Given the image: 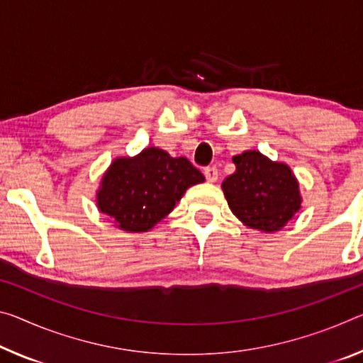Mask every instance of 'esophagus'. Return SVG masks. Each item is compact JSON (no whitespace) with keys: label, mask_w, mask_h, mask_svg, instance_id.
I'll use <instances>...</instances> for the list:
<instances>
[{"label":"esophagus","mask_w":363,"mask_h":363,"mask_svg":"<svg viewBox=\"0 0 363 363\" xmlns=\"http://www.w3.org/2000/svg\"><path fill=\"white\" fill-rule=\"evenodd\" d=\"M203 174L208 182H215L218 179V169L215 168V166H208V168H205Z\"/></svg>","instance_id":"1"}]
</instances>
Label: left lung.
Masks as SVG:
<instances>
[{
  "label": "left lung",
  "instance_id": "left-lung-1",
  "mask_svg": "<svg viewBox=\"0 0 363 363\" xmlns=\"http://www.w3.org/2000/svg\"><path fill=\"white\" fill-rule=\"evenodd\" d=\"M235 172L223 181L228 205L245 226L274 233L301 208L298 182L291 168L249 150L233 158Z\"/></svg>",
  "mask_w": 363,
  "mask_h": 363
}]
</instances>
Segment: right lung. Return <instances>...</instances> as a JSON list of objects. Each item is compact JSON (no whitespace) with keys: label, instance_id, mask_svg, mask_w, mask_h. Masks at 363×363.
<instances>
[{"label":"right lung","instance_id":"right-lung-1","mask_svg":"<svg viewBox=\"0 0 363 363\" xmlns=\"http://www.w3.org/2000/svg\"><path fill=\"white\" fill-rule=\"evenodd\" d=\"M205 177L187 158L145 148L134 158H116L96 192L99 210L128 233H145L174 210L184 192Z\"/></svg>","mask_w":363,"mask_h":363}]
</instances>
